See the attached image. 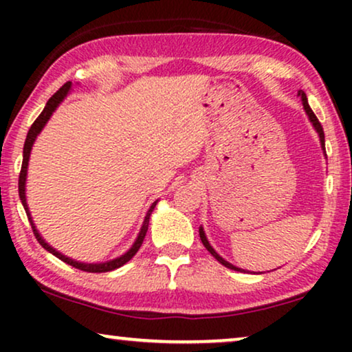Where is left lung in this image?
Instances as JSON below:
<instances>
[{"label": "left lung", "mask_w": 352, "mask_h": 352, "mask_svg": "<svg viewBox=\"0 0 352 352\" xmlns=\"http://www.w3.org/2000/svg\"><path fill=\"white\" fill-rule=\"evenodd\" d=\"M298 96H300L301 98V100H302V107H305V112H306V115H307V118H309V122L312 123V126H314V129L317 131V134H319V141H320V147H322V151H324V155L327 157V153H325V136H324V129H322V124L319 123V120H317V117L314 115V112H312L311 110V107H309V104H307V98H306V94H305V91H298ZM199 234H200V240H201V243H204V247L208 250V252L211 253V256H214L216 259H218V261L223 264V266H226V267H229V269H232V271H240V272H247V271H243V269H240V267H237V266H234V264H230L229 261H226V259L223 258V256H219L218 253H216V250L211 247L210 245V242H208V239H206V235H205V230H204V228H199Z\"/></svg>", "instance_id": "8db88e82"}]
</instances>
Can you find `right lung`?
I'll return each instance as SVG.
<instances>
[{
	"label": "right lung",
	"mask_w": 352,
	"mask_h": 352,
	"mask_svg": "<svg viewBox=\"0 0 352 352\" xmlns=\"http://www.w3.org/2000/svg\"><path fill=\"white\" fill-rule=\"evenodd\" d=\"M72 89V83L69 81V83H65L62 88L57 91V93L52 96V98L47 100L45 109H43V112L40 113V117H38L35 122H33V124L30 126V129H28L27 133V139H25V144H23V160H22V168H21V176H19V197H21V201L23 205V210H25V213L28 216V221H30L32 224V229H33V234H35V237L38 242H40V245L45 250H47V252L54 254L56 258H59L60 261H64L67 264H70V266H74L76 269H80V271H85V272H109V271H115V269L122 267L123 264H126L129 259H131L134 254L138 253V250L141 248V245L144 242V237H146L147 234V229H148V219H151V214L153 208H155V205L158 204V200L153 201V204L151 205V208L147 210L146 213V218H144V223L141 226V230H139L138 237L136 240H134V243L131 245V248L128 250L126 253H123L122 256L115 258V259H109V261H104V263H81V261H75V259H72L69 256H65V254H62L60 252H57V250L54 247H51L50 243L46 242L45 239L41 237V234L38 232L35 223H33V218L30 214V208H28V204H27V171H28V160H30V153H32V147L33 144H35L38 134H40L43 131V128L46 126V123L50 122V118L52 117V113L56 112V109L59 107V105L64 102V99L69 96Z\"/></svg>",
	"instance_id": "1"
}]
</instances>
